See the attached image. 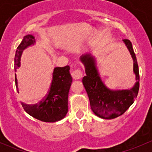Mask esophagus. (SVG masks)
Wrapping results in <instances>:
<instances>
[{
    "label": "esophagus",
    "mask_w": 152,
    "mask_h": 152,
    "mask_svg": "<svg viewBox=\"0 0 152 152\" xmlns=\"http://www.w3.org/2000/svg\"><path fill=\"white\" fill-rule=\"evenodd\" d=\"M71 75L72 77L74 79H79L81 78H82V76H83V72H82V69L77 68L72 72Z\"/></svg>",
    "instance_id": "34e87169"
}]
</instances>
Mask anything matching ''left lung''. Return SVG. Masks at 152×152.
<instances>
[{
    "label": "left lung",
    "mask_w": 152,
    "mask_h": 152,
    "mask_svg": "<svg viewBox=\"0 0 152 152\" xmlns=\"http://www.w3.org/2000/svg\"><path fill=\"white\" fill-rule=\"evenodd\" d=\"M134 60V72L137 81L134 87L130 90L112 91L105 87L99 76L94 61L90 56L81 57L85 65L86 76L82 82L88 95L90 107L93 113L99 117L104 119H113L123 115L137 98L139 90V68L137 59L129 39H124Z\"/></svg>",
    "instance_id": "8db88e82"
}]
</instances>
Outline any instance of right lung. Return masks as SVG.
<instances>
[{"instance_id":"1","label":"right lung","mask_w":152,"mask_h":152,"mask_svg":"<svg viewBox=\"0 0 152 152\" xmlns=\"http://www.w3.org/2000/svg\"><path fill=\"white\" fill-rule=\"evenodd\" d=\"M34 42L32 35H26L17 48L15 57V70L20 66V56L23 49ZM72 83L70 67H55L53 79L46 96L34 104L21 103L24 110L32 117L44 122H56L66 115L68 107V93ZM15 85L18 88V79L15 76ZM19 93V92H18Z\"/></svg>"}]
</instances>
